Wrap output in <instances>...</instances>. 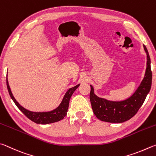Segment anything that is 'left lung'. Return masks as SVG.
<instances>
[{
    "instance_id": "1",
    "label": "left lung",
    "mask_w": 156,
    "mask_h": 156,
    "mask_svg": "<svg viewBox=\"0 0 156 156\" xmlns=\"http://www.w3.org/2000/svg\"><path fill=\"white\" fill-rule=\"evenodd\" d=\"M147 54V68L143 80L132 96L122 101H112L101 98L94 94L90 85V100L92 110L97 119L102 121L121 123L129 120L137 113L143 104L151 87L152 72L151 59L147 47L143 45Z\"/></svg>"
}]
</instances>
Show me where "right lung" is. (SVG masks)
<instances>
[{"mask_svg": "<svg viewBox=\"0 0 156 156\" xmlns=\"http://www.w3.org/2000/svg\"><path fill=\"white\" fill-rule=\"evenodd\" d=\"M80 84H78V85L68 89L64 94V97H63L60 104L56 108H55L54 110L47 112H32L23 108L16 100L12 94V90L10 89V86L9 85V82H8V79L7 76V86L8 92H9L10 97L13 100V101L15 103L16 105L17 106L19 110L29 119L31 120L33 122H35V123L41 125H47L53 123V122L61 121V120L64 118V116H66V115L67 114L70 97L74 93V92L76 90V88L80 86Z\"/></svg>", "mask_w": 156, "mask_h": 156, "instance_id": "1", "label": "right lung"}]
</instances>
